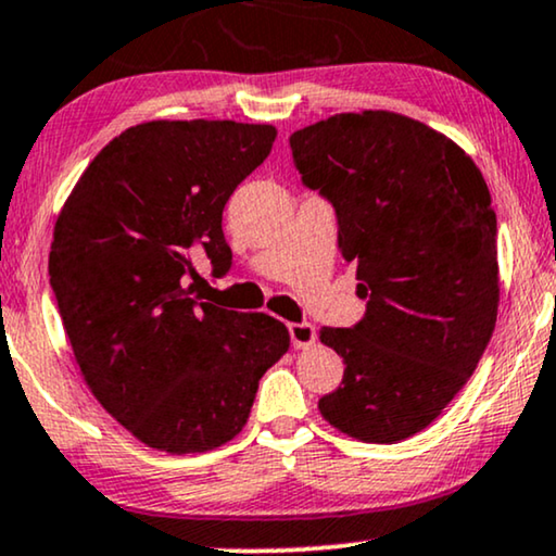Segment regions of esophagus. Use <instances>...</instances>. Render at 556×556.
<instances>
[{
  "label": "esophagus",
  "mask_w": 556,
  "mask_h": 556,
  "mask_svg": "<svg viewBox=\"0 0 556 556\" xmlns=\"http://www.w3.org/2000/svg\"><path fill=\"white\" fill-rule=\"evenodd\" d=\"M287 330H290V341L294 349L313 346L315 339H318V330H315L313 323H290Z\"/></svg>",
  "instance_id": "34e87169"
}]
</instances>
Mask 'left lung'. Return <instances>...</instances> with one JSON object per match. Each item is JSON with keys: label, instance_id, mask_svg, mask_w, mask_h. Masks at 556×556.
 I'll list each match as a JSON object with an SVG mask.
<instances>
[{"label": "left lung", "instance_id": "1", "mask_svg": "<svg viewBox=\"0 0 556 556\" xmlns=\"http://www.w3.org/2000/svg\"><path fill=\"white\" fill-rule=\"evenodd\" d=\"M300 181L333 207L362 320L323 328L343 379L318 400L339 431L392 444L424 431L472 377L497 318V217L454 140L384 110L290 136Z\"/></svg>", "mask_w": 556, "mask_h": 556}]
</instances>
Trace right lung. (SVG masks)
<instances>
[{
	"mask_svg": "<svg viewBox=\"0 0 556 556\" xmlns=\"http://www.w3.org/2000/svg\"><path fill=\"white\" fill-rule=\"evenodd\" d=\"M277 130L156 121L97 153L55 220L48 274L84 379L136 439L207 452L245 426L285 323L205 302L194 258L226 274L223 207Z\"/></svg>",
	"mask_w": 556,
	"mask_h": 556,
	"instance_id": "1",
	"label": "right lung"
}]
</instances>
